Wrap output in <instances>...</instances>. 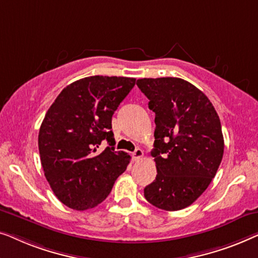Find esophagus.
<instances>
[{
    "label": "esophagus",
    "instance_id": "obj_1",
    "mask_svg": "<svg viewBox=\"0 0 258 258\" xmlns=\"http://www.w3.org/2000/svg\"><path fill=\"white\" fill-rule=\"evenodd\" d=\"M143 157H144V152H143V150H140V148H137V150L134 151L133 154H132V158H133L134 161L141 160V158H143Z\"/></svg>",
    "mask_w": 258,
    "mask_h": 258
}]
</instances>
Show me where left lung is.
I'll list each match as a JSON object with an SVG mask.
<instances>
[{
	"label": "left lung",
	"mask_w": 258,
	"mask_h": 258,
	"mask_svg": "<svg viewBox=\"0 0 258 258\" xmlns=\"http://www.w3.org/2000/svg\"><path fill=\"white\" fill-rule=\"evenodd\" d=\"M137 85L155 113L158 174L144 195L160 209H183L208 188L222 161L220 118L206 94L181 78H143Z\"/></svg>",
	"instance_id": "8db88e82"
}]
</instances>
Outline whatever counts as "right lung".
Returning <instances> with one entry per match:
<instances>
[{"mask_svg":"<svg viewBox=\"0 0 258 258\" xmlns=\"http://www.w3.org/2000/svg\"><path fill=\"white\" fill-rule=\"evenodd\" d=\"M136 78L91 76L61 90L38 133L44 175L58 200L76 210L91 209L111 193L131 157L114 151L112 115ZM109 146L99 151L100 144Z\"/></svg>","mask_w":258,"mask_h":258,"instance_id":"obj_1","label":"right lung"}]
</instances>
